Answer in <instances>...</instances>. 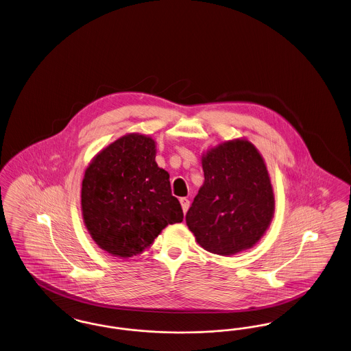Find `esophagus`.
I'll return each instance as SVG.
<instances>
[{"label":"esophagus","mask_w":351,"mask_h":351,"mask_svg":"<svg viewBox=\"0 0 351 351\" xmlns=\"http://www.w3.org/2000/svg\"><path fill=\"white\" fill-rule=\"evenodd\" d=\"M180 204H182L184 213H186V210H188V208H189V200L185 199V197H182V199H180Z\"/></svg>","instance_id":"1"}]
</instances>
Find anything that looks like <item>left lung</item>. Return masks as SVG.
<instances>
[{"instance_id": "obj_1", "label": "left lung", "mask_w": 351, "mask_h": 351, "mask_svg": "<svg viewBox=\"0 0 351 351\" xmlns=\"http://www.w3.org/2000/svg\"><path fill=\"white\" fill-rule=\"evenodd\" d=\"M204 184L185 221L204 250L222 256L255 246L269 228L275 196L267 166L246 138L222 142L201 156Z\"/></svg>"}]
</instances>
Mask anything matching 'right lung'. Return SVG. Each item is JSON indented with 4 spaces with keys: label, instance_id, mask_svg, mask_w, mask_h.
I'll return each mask as SVG.
<instances>
[{
    "label": "right lung",
    "instance_id": "add662e5",
    "mask_svg": "<svg viewBox=\"0 0 351 351\" xmlns=\"http://www.w3.org/2000/svg\"><path fill=\"white\" fill-rule=\"evenodd\" d=\"M156 142L130 133L104 147L85 169L82 213L101 250L130 258L149 249L183 209L172 196L169 175L155 162Z\"/></svg>",
    "mask_w": 351,
    "mask_h": 351
}]
</instances>
